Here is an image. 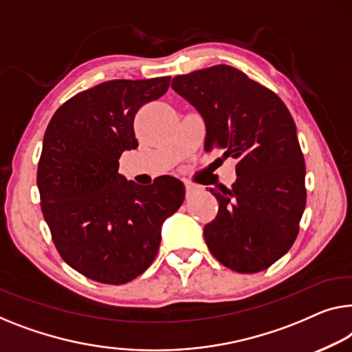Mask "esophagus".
I'll use <instances>...</instances> for the list:
<instances>
[{
  "instance_id": "34e87169",
  "label": "esophagus",
  "mask_w": 352,
  "mask_h": 352,
  "mask_svg": "<svg viewBox=\"0 0 352 352\" xmlns=\"http://www.w3.org/2000/svg\"><path fill=\"white\" fill-rule=\"evenodd\" d=\"M185 188H186V197H191L194 192L197 191V188L192 185V183H190V182H185Z\"/></svg>"
}]
</instances>
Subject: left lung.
<instances>
[{"label": "left lung", "mask_w": 352, "mask_h": 352, "mask_svg": "<svg viewBox=\"0 0 352 352\" xmlns=\"http://www.w3.org/2000/svg\"><path fill=\"white\" fill-rule=\"evenodd\" d=\"M206 123V150L237 160L230 190H210L218 214L204 228L208 250L240 274L285 256L305 210V162L289 110L269 88L228 65L172 80Z\"/></svg>", "instance_id": "obj_1"}]
</instances>
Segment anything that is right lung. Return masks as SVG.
I'll use <instances>...</instances> for the list:
<instances>
[{"mask_svg": "<svg viewBox=\"0 0 352 352\" xmlns=\"http://www.w3.org/2000/svg\"><path fill=\"white\" fill-rule=\"evenodd\" d=\"M169 82L99 83L63 104L45 129L38 166L42 213L61 258L90 280L123 285L144 274L160 250L162 223L185 199L174 177L142 186L118 174L120 156L139 145L135 113Z\"/></svg>", "mask_w": 352, "mask_h": 352, "instance_id": "add662e5", "label": "right lung"}]
</instances>
